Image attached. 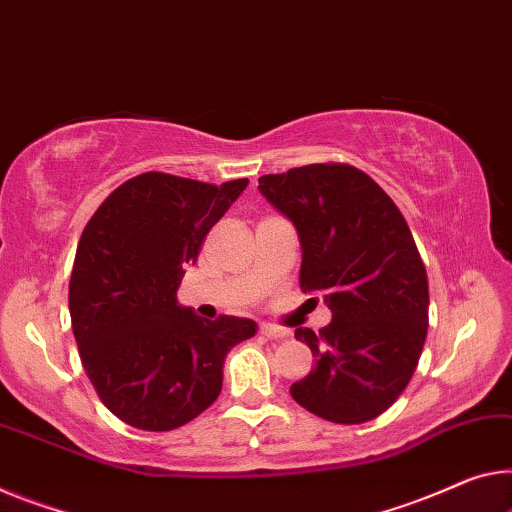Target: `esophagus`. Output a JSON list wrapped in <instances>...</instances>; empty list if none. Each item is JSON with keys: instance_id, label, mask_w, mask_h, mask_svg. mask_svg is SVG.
Returning a JSON list of instances; mask_svg holds the SVG:
<instances>
[{"instance_id": "1", "label": "esophagus", "mask_w": 512, "mask_h": 512, "mask_svg": "<svg viewBox=\"0 0 512 512\" xmlns=\"http://www.w3.org/2000/svg\"><path fill=\"white\" fill-rule=\"evenodd\" d=\"M258 332H261V334L267 336V338H286V336H288L286 329H281V327H277V325H267V322H263Z\"/></svg>"}]
</instances>
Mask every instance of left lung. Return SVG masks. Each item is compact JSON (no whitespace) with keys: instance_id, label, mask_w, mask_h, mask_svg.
<instances>
[{"instance_id":"8db88e82","label":"left lung","mask_w":512,"mask_h":512,"mask_svg":"<svg viewBox=\"0 0 512 512\" xmlns=\"http://www.w3.org/2000/svg\"><path fill=\"white\" fill-rule=\"evenodd\" d=\"M258 190L300 235L302 290L320 293L332 311L318 334L295 329L316 366L290 396L332 423L371 421L405 391L428 334V274L410 226L350 164L267 174Z\"/></svg>"}]
</instances>
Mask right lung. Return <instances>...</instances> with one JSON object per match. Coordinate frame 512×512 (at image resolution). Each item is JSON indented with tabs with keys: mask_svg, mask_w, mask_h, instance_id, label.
<instances>
[{
	"mask_svg": "<svg viewBox=\"0 0 512 512\" xmlns=\"http://www.w3.org/2000/svg\"><path fill=\"white\" fill-rule=\"evenodd\" d=\"M247 185L148 171L116 187L84 226L70 322L93 389L132 428L176 430L208 410L224 357L256 334L254 320H203L176 300L185 267Z\"/></svg>",
	"mask_w": 512,
	"mask_h": 512,
	"instance_id": "obj_1",
	"label": "right lung"
}]
</instances>
